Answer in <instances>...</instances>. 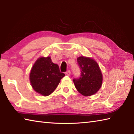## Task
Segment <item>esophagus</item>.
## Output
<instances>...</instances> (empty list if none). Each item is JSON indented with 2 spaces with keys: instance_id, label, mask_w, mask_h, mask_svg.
Segmentation results:
<instances>
[{
  "instance_id": "esophagus-1",
  "label": "esophagus",
  "mask_w": 134,
  "mask_h": 134,
  "mask_svg": "<svg viewBox=\"0 0 134 134\" xmlns=\"http://www.w3.org/2000/svg\"><path fill=\"white\" fill-rule=\"evenodd\" d=\"M65 74H66L67 75H70V74H71V72H70V70H68L67 71H66L65 72Z\"/></svg>"
}]
</instances>
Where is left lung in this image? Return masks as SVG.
<instances>
[{
    "mask_svg": "<svg viewBox=\"0 0 134 134\" xmlns=\"http://www.w3.org/2000/svg\"><path fill=\"white\" fill-rule=\"evenodd\" d=\"M81 75L73 79L76 89L84 96L94 94L100 89L102 83L101 71L94 60L81 56L77 58Z\"/></svg>",
    "mask_w": 134,
    "mask_h": 134,
    "instance_id": "obj_1",
    "label": "left lung"
}]
</instances>
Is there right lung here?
<instances>
[{
	"label": "right lung",
	"mask_w": 134,
	"mask_h": 134,
	"mask_svg": "<svg viewBox=\"0 0 134 134\" xmlns=\"http://www.w3.org/2000/svg\"><path fill=\"white\" fill-rule=\"evenodd\" d=\"M65 74L60 71L59 65L53 63L50 57L40 58L31 70L30 81L36 92L44 96L50 95Z\"/></svg>",
	"instance_id": "add662e5"
}]
</instances>
